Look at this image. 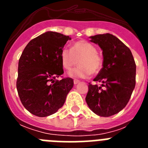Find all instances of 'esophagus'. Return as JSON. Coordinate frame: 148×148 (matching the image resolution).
Listing matches in <instances>:
<instances>
[{"instance_id": "esophagus-1", "label": "esophagus", "mask_w": 148, "mask_h": 148, "mask_svg": "<svg viewBox=\"0 0 148 148\" xmlns=\"http://www.w3.org/2000/svg\"><path fill=\"white\" fill-rule=\"evenodd\" d=\"M73 82H74V84H78V83H79V82H80V81L77 80V79H74Z\"/></svg>"}]
</instances>
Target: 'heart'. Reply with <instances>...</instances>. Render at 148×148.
<instances>
[{
    "mask_svg": "<svg viewBox=\"0 0 148 148\" xmlns=\"http://www.w3.org/2000/svg\"><path fill=\"white\" fill-rule=\"evenodd\" d=\"M60 56L61 64L67 71L76 66L79 60L80 65L70 73V76L74 78H87L96 74L103 66L102 58L97 53L96 47L86 40L74 43L71 49L64 48Z\"/></svg>",
    "mask_w": 148,
    "mask_h": 148,
    "instance_id": "heart-1",
    "label": "heart"
}]
</instances>
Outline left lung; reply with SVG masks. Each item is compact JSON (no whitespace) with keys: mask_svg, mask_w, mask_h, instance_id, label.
I'll use <instances>...</instances> for the list:
<instances>
[{"mask_svg":"<svg viewBox=\"0 0 148 148\" xmlns=\"http://www.w3.org/2000/svg\"><path fill=\"white\" fill-rule=\"evenodd\" d=\"M90 41L102 49L103 67L94 82L89 83L86 102L99 116L108 117L118 113L128 103L136 85V63L129 48L109 33L90 37Z\"/></svg>","mask_w":148,"mask_h":148,"instance_id":"1","label":"left lung"}]
</instances>
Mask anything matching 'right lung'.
Instances as JSON below:
<instances>
[{
	"instance_id": "obj_1",
	"label": "right lung",
	"mask_w": 148,
	"mask_h": 148,
	"mask_svg": "<svg viewBox=\"0 0 148 148\" xmlns=\"http://www.w3.org/2000/svg\"><path fill=\"white\" fill-rule=\"evenodd\" d=\"M70 39L68 35L47 32L30 40L21 56L17 90L23 107L35 116L46 117L56 113L73 88V78L56 79L64 73L60 56Z\"/></svg>"
}]
</instances>
